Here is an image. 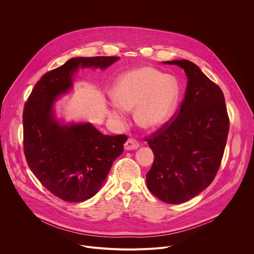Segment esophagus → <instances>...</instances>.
I'll list each match as a JSON object with an SVG mask.
<instances>
[{
    "mask_svg": "<svg viewBox=\"0 0 254 254\" xmlns=\"http://www.w3.org/2000/svg\"><path fill=\"white\" fill-rule=\"evenodd\" d=\"M138 147H139V143L133 138H128L125 143L126 150H132V149H136Z\"/></svg>",
    "mask_w": 254,
    "mask_h": 254,
    "instance_id": "obj_1",
    "label": "esophagus"
}]
</instances>
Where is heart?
I'll list each match as a JSON object with an SVG mask.
<instances>
[{
  "label": "heart",
  "mask_w": 254,
  "mask_h": 254,
  "mask_svg": "<svg viewBox=\"0 0 254 254\" xmlns=\"http://www.w3.org/2000/svg\"><path fill=\"white\" fill-rule=\"evenodd\" d=\"M116 107L108 117L118 125L125 123L123 111L134 110L136 124L145 129H155L170 119L179 98V86L170 74L141 66L123 74L111 92Z\"/></svg>",
  "instance_id": "b5f03b06"
}]
</instances>
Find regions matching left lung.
Here are the masks:
<instances>
[{
    "label": "left lung",
    "mask_w": 254,
    "mask_h": 254,
    "mask_svg": "<svg viewBox=\"0 0 254 254\" xmlns=\"http://www.w3.org/2000/svg\"><path fill=\"white\" fill-rule=\"evenodd\" d=\"M162 63L184 68L188 84L178 117L146 138L154 155L146 185L161 201L179 204L199 194L214 180L229 119L222 91L195 64L188 60Z\"/></svg>",
    "instance_id": "1"
}]
</instances>
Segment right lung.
Masks as SVG:
<instances>
[{
  "mask_svg": "<svg viewBox=\"0 0 254 254\" xmlns=\"http://www.w3.org/2000/svg\"><path fill=\"white\" fill-rule=\"evenodd\" d=\"M119 57L72 58L36 83L24 107V151L31 171L54 195L69 202L93 197L124 151L125 134L106 135L91 123L60 122L54 105L72 89L79 67L106 69Z\"/></svg>",
  "mask_w": 254,
  "mask_h": 254,
  "instance_id": "1",
  "label": "right lung"
}]
</instances>
